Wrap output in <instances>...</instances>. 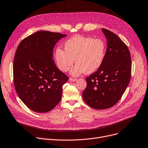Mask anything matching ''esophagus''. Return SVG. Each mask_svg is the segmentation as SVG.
Returning <instances> with one entry per match:
<instances>
[{"label":"esophagus","instance_id":"obj_1","mask_svg":"<svg viewBox=\"0 0 148 148\" xmlns=\"http://www.w3.org/2000/svg\"><path fill=\"white\" fill-rule=\"evenodd\" d=\"M76 80H77L76 79L73 78V77H70L69 79V81L70 82H75V81H76Z\"/></svg>","mask_w":148,"mask_h":148}]
</instances>
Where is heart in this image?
<instances>
[{
  "label": "heart",
  "mask_w": 148,
  "mask_h": 148,
  "mask_svg": "<svg viewBox=\"0 0 148 148\" xmlns=\"http://www.w3.org/2000/svg\"><path fill=\"white\" fill-rule=\"evenodd\" d=\"M64 50L58 48L55 58L59 69L63 72L69 71L76 63L71 73L76 76L85 72L91 74L103 64L106 53L104 42L101 39L82 36H75L66 41Z\"/></svg>",
  "instance_id": "1"
}]
</instances>
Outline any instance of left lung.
<instances>
[{
    "mask_svg": "<svg viewBox=\"0 0 148 148\" xmlns=\"http://www.w3.org/2000/svg\"><path fill=\"white\" fill-rule=\"evenodd\" d=\"M102 31L107 40L105 58L97 71L86 77L82 94L85 103L96 110L107 109L118 103L129 84L132 71L126 44L112 32Z\"/></svg>",
    "mask_w": 148,
    "mask_h": 148,
    "instance_id": "obj_1",
    "label": "left lung"
}]
</instances>
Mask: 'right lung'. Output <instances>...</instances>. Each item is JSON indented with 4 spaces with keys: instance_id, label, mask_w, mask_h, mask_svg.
Returning a JSON list of instances; mask_svg holds the SVG:
<instances>
[{
    "instance_id": "obj_1",
    "label": "right lung",
    "mask_w": 148,
    "mask_h": 148,
    "mask_svg": "<svg viewBox=\"0 0 148 148\" xmlns=\"http://www.w3.org/2000/svg\"><path fill=\"white\" fill-rule=\"evenodd\" d=\"M66 35L40 31L22 40L13 65L14 83L19 98L31 110L46 112L60 102L69 77L53 60L56 43Z\"/></svg>"
}]
</instances>
